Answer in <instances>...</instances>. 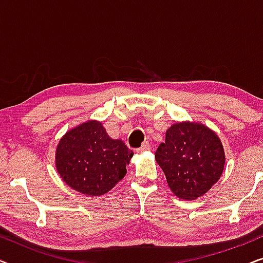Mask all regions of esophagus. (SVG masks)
I'll list each match as a JSON object with an SVG mask.
<instances>
[{
	"label": "esophagus",
	"instance_id": "1",
	"mask_svg": "<svg viewBox=\"0 0 263 263\" xmlns=\"http://www.w3.org/2000/svg\"><path fill=\"white\" fill-rule=\"evenodd\" d=\"M149 149H151V146L148 145V143H143L140 148H136V152L141 153V152H145V151H149Z\"/></svg>",
	"mask_w": 263,
	"mask_h": 263
}]
</instances>
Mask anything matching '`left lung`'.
<instances>
[{
	"label": "left lung",
	"mask_w": 263,
	"mask_h": 263,
	"mask_svg": "<svg viewBox=\"0 0 263 263\" xmlns=\"http://www.w3.org/2000/svg\"><path fill=\"white\" fill-rule=\"evenodd\" d=\"M156 160L172 193L190 201L202 196L218 182L225 154L214 132L202 124L183 122L167 129L165 142L156 151Z\"/></svg>",
	"instance_id": "8db88e82"
}]
</instances>
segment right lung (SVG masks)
Listing matches in <instances>:
<instances>
[{
  "label": "right lung",
  "instance_id": "right-lung-1",
  "mask_svg": "<svg viewBox=\"0 0 263 263\" xmlns=\"http://www.w3.org/2000/svg\"><path fill=\"white\" fill-rule=\"evenodd\" d=\"M133 152L122 140L109 138L100 122L89 121L68 132L56 149V167L68 185L99 196L127 174Z\"/></svg>",
  "mask_w": 263,
  "mask_h": 263
}]
</instances>
